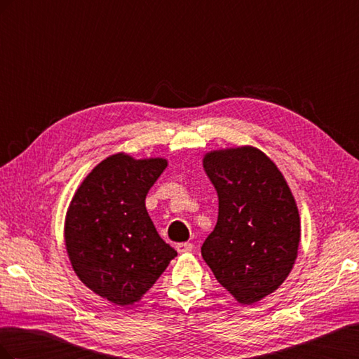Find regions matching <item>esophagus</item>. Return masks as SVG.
Masks as SVG:
<instances>
[{"label": "esophagus", "instance_id": "34e87169", "mask_svg": "<svg viewBox=\"0 0 359 359\" xmlns=\"http://www.w3.org/2000/svg\"><path fill=\"white\" fill-rule=\"evenodd\" d=\"M193 250V244L191 243H180L177 244V252L178 253H190Z\"/></svg>", "mask_w": 359, "mask_h": 359}]
</instances>
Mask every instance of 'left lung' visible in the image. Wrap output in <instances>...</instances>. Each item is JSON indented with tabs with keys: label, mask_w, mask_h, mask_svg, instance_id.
<instances>
[{
	"label": "left lung",
	"mask_w": 359,
	"mask_h": 359,
	"mask_svg": "<svg viewBox=\"0 0 359 359\" xmlns=\"http://www.w3.org/2000/svg\"><path fill=\"white\" fill-rule=\"evenodd\" d=\"M203 169L219 194V219L202 257L238 302H257L278 289L295 264V199L277 166L253 147L211 151Z\"/></svg>",
	"instance_id": "obj_1"
}]
</instances>
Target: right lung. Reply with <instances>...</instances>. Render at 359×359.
<instances>
[{"instance_id": "obj_1", "label": "right lung", "mask_w": 359, "mask_h": 359, "mask_svg": "<svg viewBox=\"0 0 359 359\" xmlns=\"http://www.w3.org/2000/svg\"><path fill=\"white\" fill-rule=\"evenodd\" d=\"M166 166L165 158L114 154L90 172L70 202L64 236L74 273L116 306L142 298L177 256L145 206Z\"/></svg>"}]
</instances>
